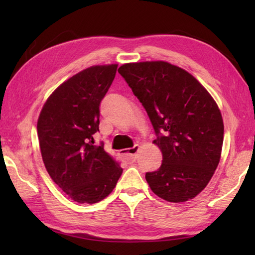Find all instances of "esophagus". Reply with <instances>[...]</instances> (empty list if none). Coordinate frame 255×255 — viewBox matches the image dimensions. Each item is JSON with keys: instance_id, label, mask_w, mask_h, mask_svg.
Segmentation results:
<instances>
[{"instance_id": "34e87169", "label": "esophagus", "mask_w": 255, "mask_h": 255, "mask_svg": "<svg viewBox=\"0 0 255 255\" xmlns=\"http://www.w3.org/2000/svg\"><path fill=\"white\" fill-rule=\"evenodd\" d=\"M138 149H139L138 144H136L132 148L121 150V153H119V154H121L122 159L125 162H127L128 164H131V163H133V162H136V153H137Z\"/></svg>"}]
</instances>
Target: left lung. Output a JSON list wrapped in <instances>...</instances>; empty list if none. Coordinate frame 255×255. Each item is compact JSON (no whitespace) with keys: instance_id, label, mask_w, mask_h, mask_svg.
Returning a JSON list of instances; mask_svg holds the SVG:
<instances>
[{"instance_id":"1","label":"left lung","mask_w":255,"mask_h":255,"mask_svg":"<svg viewBox=\"0 0 255 255\" xmlns=\"http://www.w3.org/2000/svg\"><path fill=\"white\" fill-rule=\"evenodd\" d=\"M119 74L152 124L162 164L145 173L152 192L167 202L194 198L220 161L224 122L213 97L185 70L165 61L126 63Z\"/></svg>"}]
</instances>
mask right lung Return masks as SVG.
<instances>
[{
	"label": "right lung",
	"mask_w": 255,
	"mask_h": 255,
	"mask_svg": "<svg viewBox=\"0 0 255 255\" xmlns=\"http://www.w3.org/2000/svg\"><path fill=\"white\" fill-rule=\"evenodd\" d=\"M117 64L94 66L67 80L48 97L37 123L41 156L52 181L72 200L95 204L112 193L123 169L94 144L100 104Z\"/></svg>",
	"instance_id": "right-lung-1"
}]
</instances>
